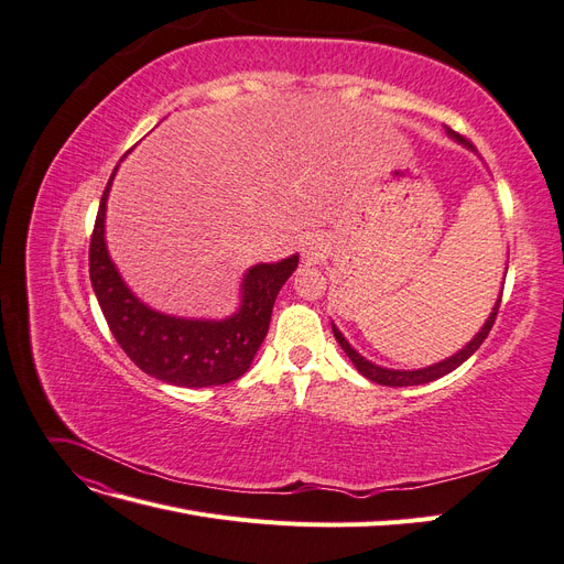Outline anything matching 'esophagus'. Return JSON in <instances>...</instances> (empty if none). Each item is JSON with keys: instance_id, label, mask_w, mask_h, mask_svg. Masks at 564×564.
I'll use <instances>...</instances> for the list:
<instances>
[{"instance_id": "obj_1", "label": "esophagus", "mask_w": 564, "mask_h": 564, "mask_svg": "<svg viewBox=\"0 0 564 564\" xmlns=\"http://www.w3.org/2000/svg\"><path fill=\"white\" fill-rule=\"evenodd\" d=\"M303 256L308 261H317L319 256H322V245L317 240H308V242H305V247H303Z\"/></svg>"}]
</instances>
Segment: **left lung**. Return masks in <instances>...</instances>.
Wrapping results in <instances>:
<instances>
[{
    "instance_id": "left-lung-1",
    "label": "left lung",
    "mask_w": 564,
    "mask_h": 564,
    "mask_svg": "<svg viewBox=\"0 0 564 564\" xmlns=\"http://www.w3.org/2000/svg\"><path fill=\"white\" fill-rule=\"evenodd\" d=\"M447 133L452 135L454 141H458V143H464V145L470 148V141L464 139V135H460V133H456V131H452V129H447ZM501 296H503V289H501V294H499V299H497V305H494L491 315H489L487 322H485V327L475 334V338L470 340V344H468L464 350H458L456 355L447 357V360H442V362H437V365H433V367H425V369L402 371V369H386V367H379V365L369 362L367 357H362L360 352H357V350L348 344V340L344 338V334H340V332L334 327V324H332V332H334V336H336V340H338V346L344 348V352L350 357V362L357 367V371H360L362 377H367L369 381L381 383V386H390V388L421 386V383H431V381H435V379H440V377H445V373L454 371L456 367L464 365L477 348L482 346V340L489 336V332H491V327H494V319H497L499 305H501Z\"/></svg>"
}]
</instances>
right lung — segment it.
I'll use <instances>...</instances> for the list:
<instances>
[{"mask_svg": "<svg viewBox=\"0 0 564 564\" xmlns=\"http://www.w3.org/2000/svg\"><path fill=\"white\" fill-rule=\"evenodd\" d=\"M112 176L100 197L91 235L89 275L117 344L135 367L164 383L207 388L240 379L263 344L272 305L282 284L296 270L299 256L249 268L242 282L240 311L226 319H185L152 311L129 292L108 256L106 202Z\"/></svg>", "mask_w": 564, "mask_h": 564, "instance_id": "obj_1", "label": "right lung"}]
</instances>
